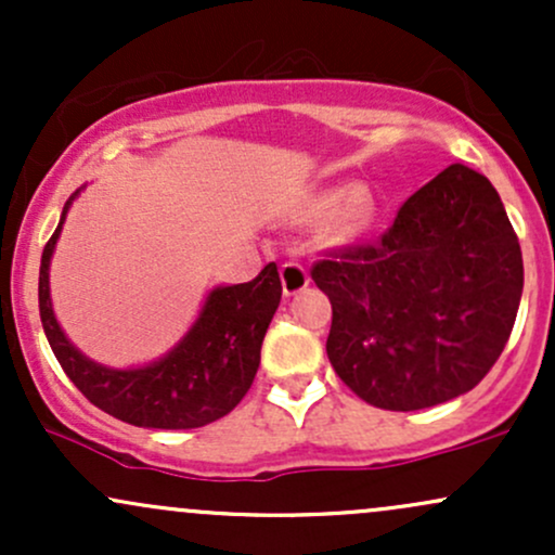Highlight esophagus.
<instances>
[{"instance_id":"esophagus-1","label":"esophagus","mask_w":555,"mask_h":555,"mask_svg":"<svg viewBox=\"0 0 555 555\" xmlns=\"http://www.w3.org/2000/svg\"><path fill=\"white\" fill-rule=\"evenodd\" d=\"M282 292L284 297H295L297 292H302L305 286L310 284V276L308 271H305V266L295 263V260H289V263L282 266Z\"/></svg>"}]
</instances>
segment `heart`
<instances>
[{"label":"heart","mask_w":555,"mask_h":555,"mask_svg":"<svg viewBox=\"0 0 555 555\" xmlns=\"http://www.w3.org/2000/svg\"><path fill=\"white\" fill-rule=\"evenodd\" d=\"M326 237L334 245H349L371 232L378 219V197L365 184H336L313 195L305 206V219L318 221L327 216Z\"/></svg>","instance_id":"b5f03b06"}]
</instances>
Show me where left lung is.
Returning a JSON list of instances; mask_svg holds the SVG:
<instances>
[{
    "mask_svg": "<svg viewBox=\"0 0 555 555\" xmlns=\"http://www.w3.org/2000/svg\"><path fill=\"white\" fill-rule=\"evenodd\" d=\"M310 276L331 299L336 375L367 404L412 412L486 378L517 321L525 266L488 177L451 164L378 240L331 253Z\"/></svg>",
    "mask_w": 555,
    "mask_h": 555,
    "instance_id": "left-lung-1",
    "label": "left lung"
}]
</instances>
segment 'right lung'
Masks as SVG:
<instances>
[{
  "instance_id": "1",
  "label": "right lung",
  "mask_w": 555,
  "mask_h": 555,
  "mask_svg": "<svg viewBox=\"0 0 555 555\" xmlns=\"http://www.w3.org/2000/svg\"><path fill=\"white\" fill-rule=\"evenodd\" d=\"M78 193L65 203L60 227L43 247L38 271L43 334L62 371L91 404L138 428L188 430L229 415L253 386L260 365V344L282 302L276 263L266 266L253 282L216 286L208 292L197 321L164 358L125 371L106 367L86 358L67 339L56 323L49 295V263Z\"/></svg>"
}]
</instances>
